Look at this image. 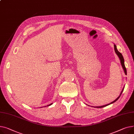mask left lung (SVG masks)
<instances>
[{
    "label": "left lung",
    "instance_id": "left-lung-1",
    "mask_svg": "<svg viewBox=\"0 0 134 134\" xmlns=\"http://www.w3.org/2000/svg\"><path fill=\"white\" fill-rule=\"evenodd\" d=\"M114 49H115V52H116V53L117 54V55L118 56H119V58H120V61H121V65H122V68H123V70H124V73H125V75H127V70H126V68H125V65H124V58H123V56H122V54H121V53H120L119 51L117 50V47H116V45H115V44H114ZM124 87L123 88V89H122V91H121V93H120V96L118 97L115 100H114L113 102H111L110 103H109V104H106V105H103V106H100V107H96V108H103V107H106V106H107V105H110V104H112V103H114V102H115L116 100H117V99H119V98H120V97L121 96V94H122V92H123V90H124Z\"/></svg>",
    "mask_w": 134,
    "mask_h": 134
}]
</instances>
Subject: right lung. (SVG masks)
<instances>
[{
  "instance_id": "obj_1",
  "label": "right lung",
  "mask_w": 134,
  "mask_h": 134,
  "mask_svg": "<svg viewBox=\"0 0 134 134\" xmlns=\"http://www.w3.org/2000/svg\"><path fill=\"white\" fill-rule=\"evenodd\" d=\"M52 103H51L50 104H49V105H47V106H50V105H52ZM46 107V106H45Z\"/></svg>"
}]
</instances>
